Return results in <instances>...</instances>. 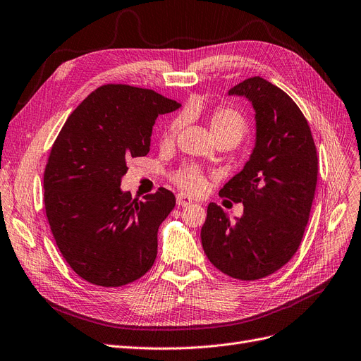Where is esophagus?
Instances as JSON below:
<instances>
[{
  "label": "esophagus",
  "mask_w": 361,
  "mask_h": 361,
  "mask_svg": "<svg viewBox=\"0 0 361 361\" xmlns=\"http://www.w3.org/2000/svg\"><path fill=\"white\" fill-rule=\"evenodd\" d=\"M190 203H192V199L189 196H185L183 193L177 195V205L178 207H187V205H190Z\"/></svg>",
  "instance_id": "obj_1"
}]
</instances>
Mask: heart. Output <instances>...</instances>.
<instances>
[{
  "label": "heart",
  "instance_id": "1",
  "mask_svg": "<svg viewBox=\"0 0 361 361\" xmlns=\"http://www.w3.org/2000/svg\"><path fill=\"white\" fill-rule=\"evenodd\" d=\"M184 118L178 116L171 122L165 133V142H172L180 128L183 127ZM209 130L215 140L233 138L239 143L246 134V122L240 114L228 107H218L209 115ZM172 183L178 185L185 193L197 195L207 187V177L197 166H184L172 176Z\"/></svg>",
  "mask_w": 361,
  "mask_h": 361
}]
</instances>
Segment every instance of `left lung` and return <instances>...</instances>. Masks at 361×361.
<instances>
[{"mask_svg":"<svg viewBox=\"0 0 361 361\" xmlns=\"http://www.w3.org/2000/svg\"><path fill=\"white\" fill-rule=\"evenodd\" d=\"M228 96L252 103L257 122L249 161L219 190L243 203V215L231 221L209 203L200 239L219 271L258 280L283 267L301 245L317 184V152L305 116L283 90L254 76Z\"/></svg>","mask_w":361,"mask_h":361,"instance_id":"obj_1","label":"left lung"}]
</instances>
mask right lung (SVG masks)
<instances>
[{
	"instance_id": "1",
	"label": "right lung",
	"mask_w": 361,
	"mask_h": 361,
	"mask_svg": "<svg viewBox=\"0 0 361 361\" xmlns=\"http://www.w3.org/2000/svg\"><path fill=\"white\" fill-rule=\"evenodd\" d=\"M180 106L153 90L102 85L56 138L44 172L45 214L61 255L92 285L123 286L152 269L176 196L159 187L134 199L121 180L130 158L149 153L156 118Z\"/></svg>"
}]
</instances>
